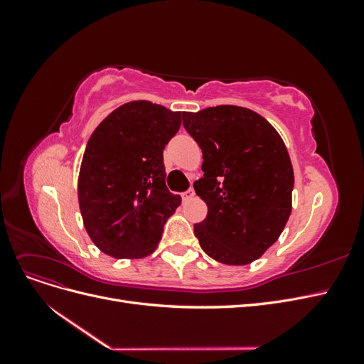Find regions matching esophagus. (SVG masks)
<instances>
[{"mask_svg": "<svg viewBox=\"0 0 364 364\" xmlns=\"http://www.w3.org/2000/svg\"><path fill=\"white\" fill-rule=\"evenodd\" d=\"M194 190L193 188H188L186 191H183L181 196H182V200H188V199H191V197H194Z\"/></svg>", "mask_w": 364, "mask_h": 364, "instance_id": "1", "label": "esophagus"}]
</instances>
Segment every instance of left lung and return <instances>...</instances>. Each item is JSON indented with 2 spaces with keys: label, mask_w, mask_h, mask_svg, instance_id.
Instances as JSON below:
<instances>
[{
  "label": "left lung",
  "mask_w": 364,
  "mask_h": 364,
  "mask_svg": "<svg viewBox=\"0 0 364 364\" xmlns=\"http://www.w3.org/2000/svg\"><path fill=\"white\" fill-rule=\"evenodd\" d=\"M182 123L203 153V178L194 182L208 205L194 225L200 247L229 266L258 259L291 213L294 176L281 136L257 112L230 105L183 112Z\"/></svg>",
  "instance_id": "1"
}]
</instances>
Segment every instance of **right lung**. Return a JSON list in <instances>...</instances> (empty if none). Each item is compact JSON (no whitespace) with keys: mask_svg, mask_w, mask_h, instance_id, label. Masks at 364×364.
I'll return each instance as SVG.
<instances>
[{"mask_svg":"<svg viewBox=\"0 0 364 364\" xmlns=\"http://www.w3.org/2000/svg\"><path fill=\"white\" fill-rule=\"evenodd\" d=\"M182 112L146 100L107 115L87 141L79 205L87 235L106 255L142 258L156 249L164 225L181 205L165 185L164 149Z\"/></svg>","mask_w":364,"mask_h":364,"instance_id":"obj_1","label":"right lung"}]
</instances>
